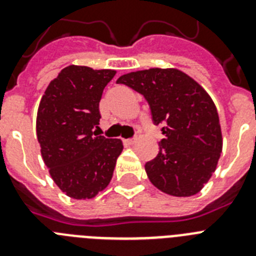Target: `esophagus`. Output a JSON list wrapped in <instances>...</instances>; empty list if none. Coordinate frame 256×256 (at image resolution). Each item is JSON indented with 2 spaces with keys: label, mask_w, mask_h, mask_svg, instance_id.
<instances>
[{
  "label": "esophagus",
  "mask_w": 256,
  "mask_h": 256,
  "mask_svg": "<svg viewBox=\"0 0 256 256\" xmlns=\"http://www.w3.org/2000/svg\"><path fill=\"white\" fill-rule=\"evenodd\" d=\"M136 141H137V138H136V137H133V138L124 140V144H126V146H132V144H136Z\"/></svg>",
  "instance_id": "34e87169"
}]
</instances>
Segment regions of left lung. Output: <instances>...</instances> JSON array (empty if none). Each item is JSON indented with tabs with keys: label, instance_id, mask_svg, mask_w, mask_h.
Returning a JSON list of instances; mask_svg holds the SVG:
<instances>
[{
	"label": "left lung",
	"instance_id": "left-lung-1",
	"mask_svg": "<svg viewBox=\"0 0 256 256\" xmlns=\"http://www.w3.org/2000/svg\"><path fill=\"white\" fill-rule=\"evenodd\" d=\"M144 94L154 123H164L159 154L144 170L154 186L166 195H196L216 172L223 148L216 104L202 86L176 68H151L119 76Z\"/></svg>",
	"mask_w": 256,
	"mask_h": 256
}]
</instances>
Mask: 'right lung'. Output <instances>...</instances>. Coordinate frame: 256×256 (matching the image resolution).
Instances as JSON below:
<instances>
[{"label": "right lung", "instance_id": "right-lung-1", "mask_svg": "<svg viewBox=\"0 0 256 256\" xmlns=\"http://www.w3.org/2000/svg\"><path fill=\"white\" fill-rule=\"evenodd\" d=\"M112 69L69 65L47 86L37 112L40 155L54 182L76 200L94 198L105 190L123 151L119 138L92 132L100 124L104 88Z\"/></svg>", "mask_w": 256, "mask_h": 256}]
</instances>
